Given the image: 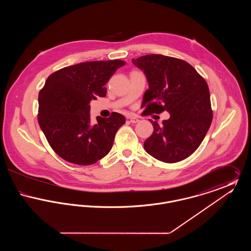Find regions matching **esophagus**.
<instances>
[{
    "instance_id": "1",
    "label": "esophagus",
    "mask_w": 251,
    "mask_h": 251,
    "mask_svg": "<svg viewBox=\"0 0 251 251\" xmlns=\"http://www.w3.org/2000/svg\"><path fill=\"white\" fill-rule=\"evenodd\" d=\"M128 120H130L131 123H137L139 121V119L136 117H129Z\"/></svg>"
}]
</instances>
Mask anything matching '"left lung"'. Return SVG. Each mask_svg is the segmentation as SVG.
Instances as JSON below:
<instances>
[{
    "mask_svg": "<svg viewBox=\"0 0 251 251\" xmlns=\"http://www.w3.org/2000/svg\"><path fill=\"white\" fill-rule=\"evenodd\" d=\"M132 63L144 71L149 89L141 108L144 116L167 111L170 118L144 143L145 151L159 161L177 163L194 153L202 142L213 120L210 91L202 76L184 60L148 54Z\"/></svg>",
    "mask_w": 251,
    "mask_h": 251,
    "instance_id": "1",
    "label": "left lung"
}]
</instances>
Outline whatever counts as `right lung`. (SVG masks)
Here are the masks:
<instances>
[{
    "mask_svg": "<svg viewBox=\"0 0 251 251\" xmlns=\"http://www.w3.org/2000/svg\"><path fill=\"white\" fill-rule=\"evenodd\" d=\"M126 63L91 61L51 73L38 94L37 120L54 152L80 166L95 164L108 154L125 118L113 112L90 123L91 100L106 96L105 84Z\"/></svg>",
    "mask_w": 251,
    "mask_h": 251,
    "instance_id": "add662e5",
    "label": "right lung"
}]
</instances>
